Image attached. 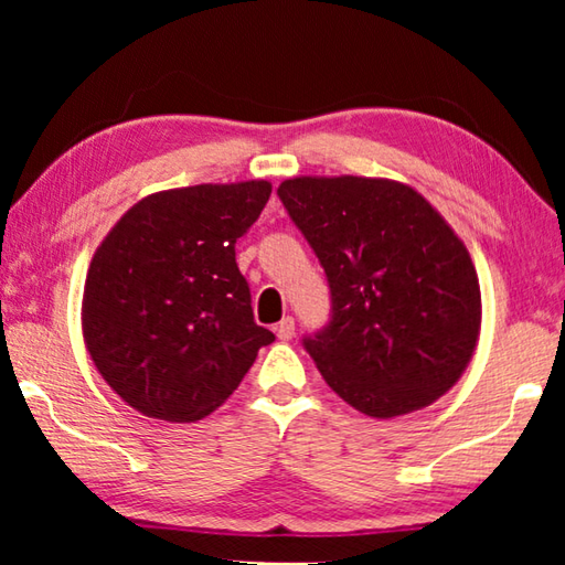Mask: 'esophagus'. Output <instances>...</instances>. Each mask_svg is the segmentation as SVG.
<instances>
[{"mask_svg":"<svg viewBox=\"0 0 565 565\" xmlns=\"http://www.w3.org/2000/svg\"><path fill=\"white\" fill-rule=\"evenodd\" d=\"M294 333H296L294 319H291V317H284V319L279 321V327H276V337H279L281 341H291Z\"/></svg>","mask_w":565,"mask_h":565,"instance_id":"obj_1","label":"esophagus"}]
</instances>
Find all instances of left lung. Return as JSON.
<instances>
[{"label":"left lung","mask_w":565,"mask_h":565,"mask_svg":"<svg viewBox=\"0 0 565 565\" xmlns=\"http://www.w3.org/2000/svg\"><path fill=\"white\" fill-rule=\"evenodd\" d=\"M276 194L329 281V321L303 337L327 384L374 418L434 404L463 374L481 329L461 238L398 181L299 177Z\"/></svg>","instance_id":"8db88e82"}]
</instances>
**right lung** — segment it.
Returning <instances> with one entry per match:
<instances>
[{"label": "right lung", "instance_id": "add662e5", "mask_svg": "<svg viewBox=\"0 0 565 565\" xmlns=\"http://www.w3.org/2000/svg\"><path fill=\"white\" fill-rule=\"evenodd\" d=\"M269 181L199 184L141 199L94 254L82 329L104 381L149 418L212 414L276 339L254 321L236 242Z\"/></svg>", "mask_w": 565, "mask_h": 565}]
</instances>
